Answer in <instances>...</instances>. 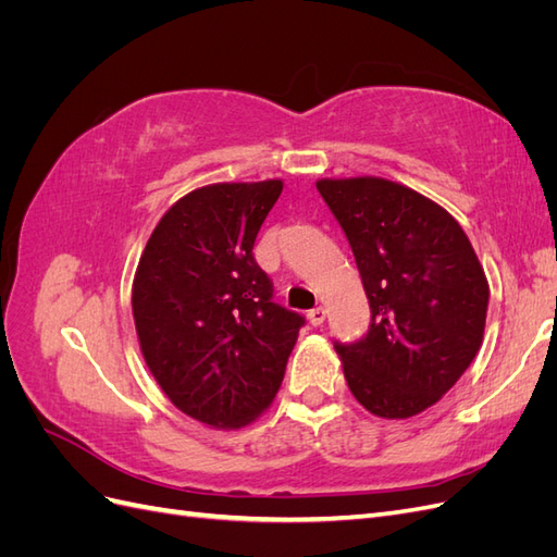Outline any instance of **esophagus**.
Returning a JSON list of instances; mask_svg holds the SVG:
<instances>
[{
	"mask_svg": "<svg viewBox=\"0 0 557 557\" xmlns=\"http://www.w3.org/2000/svg\"><path fill=\"white\" fill-rule=\"evenodd\" d=\"M323 320H325V309L323 307H315V309L309 311V323L311 325H323Z\"/></svg>",
	"mask_w": 557,
	"mask_h": 557,
	"instance_id": "obj_1",
	"label": "esophagus"
}]
</instances>
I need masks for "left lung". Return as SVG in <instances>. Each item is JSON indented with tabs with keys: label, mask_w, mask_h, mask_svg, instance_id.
Returning a JSON list of instances; mask_svg holds the SVG:
<instances>
[{
	"label": "left lung",
	"mask_w": 557,
	"mask_h": 557,
	"mask_svg": "<svg viewBox=\"0 0 557 557\" xmlns=\"http://www.w3.org/2000/svg\"><path fill=\"white\" fill-rule=\"evenodd\" d=\"M356 256L372 323L334 348L362 407L411 418L440 401L476 358L487 278L465 230L436 201L379 176L320 178Z\"/></svg>",
	"instance_id": "left-lung-1"
}]
</instances>
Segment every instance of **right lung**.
Wrapping results in <instances>:
<instances>
[{
	"instance_id": "1",
	"label": "right lung",
	"mask_w": 557,
	"mask_h": 557,
	"mask_svg": "<svg viewBox=\"0 0 557 557\" xmlns=\"http://www.w3.org/2000/svg\"><path fill=\"white\" fill-rule=\"evenodd\" d=\"M283 181L213 183L181 197L141 252L132 315L144 360L176 409L218 430L274 401L305 318L272 301L252 244Z\"/></svg>"
}]
</instances>
